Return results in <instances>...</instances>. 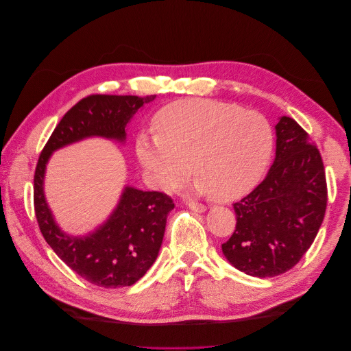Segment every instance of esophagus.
Masks as SVG:
<instances>
[{"instance_id": "1", "label": "esophagus", "mask_w": 351, "mask_h": 351, "mask_svg": "<svg viewBox=\"0 0 351 351\" xmlns=\"http://www.w3.org/2000/svg\"><path fill=\"white\" fill-rule=\"evenodd\" d=\"M187 206H189L190 209H192V210H195V212H205V210H206V206H205V205L195 204V202H189Z\"/></svg>"}]
</instances>
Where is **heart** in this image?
<instances>
[{"instance_id": "heart-1", "label": "heart", "mask_w": 351, "mask_h": 351, "mask_svg": "<svg viewBox=\"0 0 351 351\" xmlns=\"http://www.w3.org/2000/svg\"><path fill=\"white\" fill-rule=\"evenodd\" d=\"M155 136L141 134L136 152L152 182L174 192L192 174L196 193L232 202L259 183L272 155L268 119L239 105L184 99L167 105L154 119Z\"/></svg>"}]
</instances>
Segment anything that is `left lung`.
<instances>
[{
  "label": "left lung",
  "mask_w": 351,
  "mask_h": 351,
  "mask_svg": "<svg viewBox=\"0 0 351 351\" xmlns=\"http://www.w3.org/2000/svg\"><path fill=\"white\" fill-rule=\"evenodd\" d=\"M277 151L263 182L234 204L237 224L222 253L239 271L258 278L290 271L321 228L326 178L316 145L290 117L275 125Z\"/></svg>",
  "instance_id": "left-lung-1"
}]
</instances>
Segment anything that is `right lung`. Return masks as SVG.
<instances>
[{
    "mask_svg": "<svg viewBox=\"0 0 351 351\" xmlns=\"http://www.w3.org/2000/svg\"><path fill=\"white\" fill-rule=\"evenodd\" d=\"M133 95H90L70 108L40 152L34 178V204L42 236L82 278L105 289L133 285L152 267L161 249L173 199L161 192L125 186L110 218L88 236H69L56 222L44 193L45 169L52 152L88 137L125 141V127L145 104Z\"/></svg>",
    "mask_w": 351,
    "mask_h": 351,
    "instance_id": "add662e5",
    "label": "right lung"
}]
</instances>
